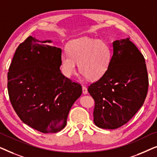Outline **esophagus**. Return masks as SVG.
I'll return each mask as SVG.
<instances>
[{
    "label": "esophagus",
    "mask_w": 157,
    "mask_h": 157,
    "mask_svg": "<svg viewBox=\"0 0 157 157\" xmlns=\"http://www.w3.org/2000/svg\"><path fill=\"white\" fill-rule=\"evenodd\" d=\"M82 92H83V94H86L88 93L87 88L84 86H82Z\"/></svg>",
    "instance_id": "34e87169"
}]
</instances>
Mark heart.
<instances>
[{
    "mask_svg": "<svg viewBox=\"0 0 157 157\" xmlns=\"http://www.w3.org/2000/svg\"><path fill=\"white\" fill-rule=\"evenodd\" d=\"M67 53L61 56V68L64 76L71 77L78 69L89 80H97L106 74L110 66L112 51L108 43L89 37L70 40Z\"/></svg>",
    "mask_w": 157,
    "mask_h": 157,
    "instance_id": "b5f03b06",
    "label": "heart"
}]
</instances>
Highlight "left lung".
<instances>
[{
    "label": "left lung",
    "instance_id": "obj_1",
    "mask_svg": "<svg viewBox=\"0 0 157 157\" xmlns=\"http://www.w3.org/2000/svg\"><path fill=\"white\" fill-rule=\"evenodd\" d=\"M148 86L145 59L137 47L129 38L113 41L108 71L88 89L95 101L94 124L106 129L124 125L142 106Z\"/></svg>",
    "mask_w": 157,
    "mask_h": 157
}]
</instances>
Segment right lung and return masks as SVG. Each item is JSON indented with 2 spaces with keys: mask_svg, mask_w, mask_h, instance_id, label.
Masks as SVG:
<instances>
[{
  "mask_svg": "<svg viewBox=\"0 0 157 157\" xmlns=\"http://www.w3.org/2000/svg\"><path fill=\"white\" fill-rule=\"evenodd\" d=\"M29 36L16 50L8 73L13 108L23 123L44 134L66 125L82 88L62 74L61 49Z\"/></svg>",
  "mask_w": 157,
  "mask_h": 157,
  "instance_id": "add662e5",
  "label": "right lung"
}]
</instances>
